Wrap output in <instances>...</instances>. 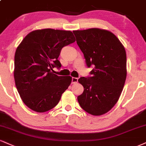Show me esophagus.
<instances>
[{
  "mask_svg": "<svg viewBox=\"0 0 146 146\" xmlns=\"http://www.w3.org/2000/svg\"><path fill=\"white\" fill-rule=\"evenodd\" d=\"M78 82V78H72V80H71L72 84H76Z\"/></svg>",
  "mask_w": 146,
  "mask_h": 146,
  "instance_id": "1",
  "label": "esophagus"
}]
</instances>
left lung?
Wrapping results in <instances>:
<instances>
[{"label":"left lung","mask_w":146,"mask_h":146,"mask_svg":"<svg viewBox=\"0 0 146 146\" xmlns=\"http://www.w3.org/2000/svg\"><path fill=\"white\" fill-rule=\"evenodd\" d=\"M76 41L88 67L94 68L90 76L78 80L84 92L78 96L81 108L94 115L110 111L118 101L126 78L125 49L113 33L90 29L74 31Z\"/></svg>","instance_id":"8db88e82"}]
</instances>
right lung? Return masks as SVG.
I'll return each instance as SVG.
<instances>
[{"mask_svg":"<svg viewBox=\"0 0 146 146\" xmlns=\"http://www.w3.org/2000/svg\"><path fill=\"white\" fill-rule=\"evenodd\" d=\"M75 41L71 31L46 29L30 33L21 42L15 54L14 79L28 108L41 113L58 103L72 79L52 71L61 67L58 58L62 47Z\"/></svg>","mask_w":146,"mask_h":146,"instance_id":"add662e5","label":"right lung"}]
</instances>
